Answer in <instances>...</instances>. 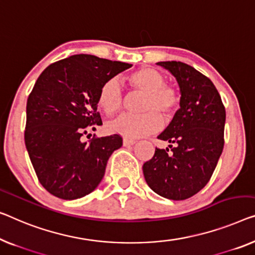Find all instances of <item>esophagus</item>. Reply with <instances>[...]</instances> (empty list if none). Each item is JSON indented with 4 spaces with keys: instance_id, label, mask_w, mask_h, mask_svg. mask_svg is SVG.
I'll return each mask as SVG.
<instances>
[{
    "instance_id": "obj_1",
    "label": "esophagus",
    "mask_w": 255,
    "mask_h": 255,
    "mask_svg": "<svg viewBox=\"0 0 255 255\" xmlns=\"http://www.w3.org/2000/svg\"><path fill=\"white\" fill-rule=\"evenodd\" d=\"M123 142H124V146H130V145H134V144L136 143L134 139H130L128 137H124Z\"/></svg>"
}]
</instances>
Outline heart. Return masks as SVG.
Returning a JSON list of instances; mask_svg holds the SVG:
<instances>
[{
    "instance_id": "b5f03b06",
    "label": "heart",
    "mask_w": 255,
    "mask_h": 255,
    "mask_svg": "<svg viewBox=\"0 0 255 255\" xmlns=\"http://www.w3.org/2000/svg\"><path fill=\"white\" fill-rule=\"evenodd\" d=\"M128 83L135 91L145 94L140 111L143 115H121L110 124V129L129 138L150 135L160 128L158 115L169 118L175 112L180 97L175 88L166 85L165 77L153 68H140L128 77ZM125 104V95L117 79H109L98 93V105L106 115L119 112Z\"/></svg>"
}]
</instances>
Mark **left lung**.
Wrapping results in <instances>:
<instances>
[{
  "label": "left lung",
  "mask_w": 255,
  "mask_h": 255,
  "mask_svg": "<svg viewBox=\"0 0 255 255\" xmlns=\"http://www.w3.org/2000/svg\"><path fill=\"white\" fill-rule=\"evenodd\" d=\"M176 79L180 109L159 139L170 151L155 147L143 165L149 187L172 200L188 199L208 183L225 145L226 109L215 86L196 68L182 62H159ZM174 144V146L171 145Z\"/></svg>",
  "instance_id": "obj_1"
}]
</instances>
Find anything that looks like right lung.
<instances>
[{
	"label": "right lung",
	"mask_w": 255,
	"mask_h": 255,
	"mask_svg": "<svg viewBox=\"0 0 255 255\" xmlns=\"http://www.w3.org/2000/svg\"><path fill=\"white\" fill-rule=\"evenodd\" d=\"M129 67L81 54L51 64L37 78L26 106L25 144L40 183L51 195L74 200L101 183L123 138L115 134L82 142V136L102 125V85Z\"/></svg>",
	"instance_id": "right-lung-1"
}]
</instances>
